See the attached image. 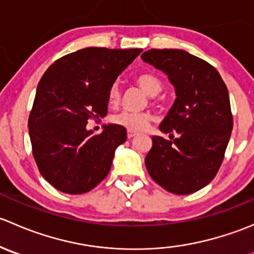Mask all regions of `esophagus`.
I'll return each mask as SVG.
<instances>
[{
  "label": "esophagus",
  "mask_w": 254,
  "mask_h": 254,
  "mask_svg": "<svg viewBox=\"0 0 254 254\" xmlns=\"http://www.w3.org/2000/svg\"><path fill=\"white\" fill-rule=\"evenodd\" d=\"M135 135H136V132L132 131V130H127V139H131V137H134Z\"/></svg>",
  "instance_id": "1"
}]
</instances>
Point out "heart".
I'll return each mask as SVG.
<instances>
[{
  "label": "heart",
  "instance_id": "1",
  "mask_svg": "<svg viewBox=\"0 0 254 254\" xmlns=\"http://www.w3.org/2000/svg\"><path fill=\"white\" fill-rule=\"evenodd\" d=\"M136 83L150 96H156L162 89V82L156 75L151 72H142L136 77ZM120 101L119 84L114 83L109 88L108 102L111 106H117ZM112 122L119 127L132 131H143L151 122V117L147 113L123 111L112 118Z\"/></svg>",
  "mask_w": 254,
  "mask_h": 254
}]
</instances>
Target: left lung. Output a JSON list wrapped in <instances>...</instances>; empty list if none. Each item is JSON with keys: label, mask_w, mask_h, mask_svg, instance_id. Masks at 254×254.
Masks as SVG:
<instances>
[{"label": "left lung", "mask_w": 254, "mask_h": 254, "mask_svg": "<svg viewBox=\"0 0 254 254\" xmlns=\"http://www.w3.org/2000/svg\"><path fill=\"white\" fill-rule=\"evenodd\" d=\"M145 63L167 75L176 99L160 125L172 141L152 136L145 158L151 178L178 195L204 188L224 160L232 131L227 87L216 68L181 49H151Z\"/></svg>", "instance_id": "left-lung-1"}]
</instances>
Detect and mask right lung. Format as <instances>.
Listing matches in <instances>:
<instances>
[{
    "mask_svg": "<svg viewBox=\"0 0 254 254\" xmlns=\"http://www.w3.org/2000/svg\"><path fill=\"white\" fill-rule=\"evenodd\" d=\"M141 51L81 49L56 60L43 75L28 127L38 168L58 190L87 193L109 173L127 130L108 124L93 135L87 123L106 117L109 88Z\"/></svg>",
    "mask_w": 254,
    "mask_h": 254,
    "instance_id": "obj_1",
    "label": "right lung"
}]
</instances>
